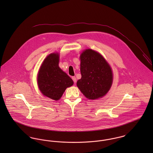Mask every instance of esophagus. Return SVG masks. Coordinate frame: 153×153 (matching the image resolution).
I'll return each mask as SVG.
<instances>
[{
  "instance_id": "34e87169",
  "label": "esophagus",
  "mask_w": 153,
  "mask_h": 153,
  "mask_svg": "<svg viewBox=\"0 0 153 153\" xmlns=\"http://www.w3.org/2000/svg\"><path fill=\"white\" fill-rule=\"evenodd\" d=\"M72 79L74 82V83H76V77H75V76H72Z\"/></svg>"
}]
</instances>
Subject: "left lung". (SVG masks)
Returning a JSON list of instances; mask_svg holds the SVG:
<instances>
[{
  "label": "left lung",
  "instance_id": "1",
  "mask_svg": "<svg viewBox=\"0 0 153 153\" xmlns=\"http://www.w3.org/2000/svg\"><path fill=\"white\" fill-rule=\"evenodd\" d=\"M81 78L76 85L88 99L95 100L104 96L112 83L111 68L103 56L91 49L80 56Z\"/></svg>",
  "mask_w": 153,
  "mask_h": 153
}]
</instances>
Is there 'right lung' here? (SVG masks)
Returning <instances> with one entry per match:
<instances>
[{"instance_id": "1", "label": "right lung", "mask_w": 153, "mask_h": 153, "mask_svg": "<svg viewBox=\"0 0 153 153\" xmlns=\"http://www.w3.org/2000/svg\"><path fill=\"white\" fill-rule=\"evenodd\" d=\"M59 55L53 53L44 60L38 75L39 88L45 96L58 100L66 88L74 84L72 79L59 67Z\"/></svg>"}]
</instances>
